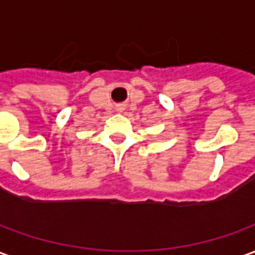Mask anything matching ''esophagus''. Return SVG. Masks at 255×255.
Returning a JSON list of instances; mask_svg holds the SVG:
<instances>
[{"label":"esophagus","mask_w":255,"mask_h":255,"mask_svg":"<svg viewBox=\"0 0 255 255\" xmlns=\"http://www.w3.org/2000/svg\"><path fill=\"white\" fill-rule=\"evenodd\" d=\"M119 109H120V108H119Z\"/></svg>","instance_id":"esophagus-1"}]
</instances>
